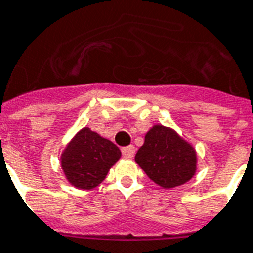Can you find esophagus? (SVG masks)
Instances as JSON below:
<instances>
[{"label":"esophagus","mask_w":253,"mask_h":253,"mask_svg":"<svg viewBox=\"0 0 253 253\" xmlns=\"http://www.w3.org/2000/svg\"><path fill=\"white\" fill-rule=\"evenodd\" d=\"M122 154L125 158H134L135 155V147L134 146H127L122 148Z\"/></svg>","instance_id":"esophagus-1"}]
</instances>
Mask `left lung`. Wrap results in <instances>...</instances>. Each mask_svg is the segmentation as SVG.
I'll return each mask as SVG.
<instances>
[{
    "instance_id": "8db88e82",
    "label": "left lung",
    "mask_w": 253,
    "mask_h": 253,
    "mask_svg": "<svg viewBox=\"0 0 253 253\" xmlns=\"http://www.w3.org/2000/svg\"><path fill=\"white\" fill-rule=\"evenodd\" d=\"M148 178L163 188H175L192 179L198 157L192 144L172 128L154 125L135 155Z\"/></svg>"
}]
</instances>
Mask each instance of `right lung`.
<instances>
[{
    "label": "right lung",
    "instance_id": "add662e5",
    "mask_svg": "<svg viewBox=\"0 0 253 253\" xmlns=\"http://www.w3.org/2000/svg\"><path fill=\"white\" fill-rule=\"evenodd\" d=\"M121 155V150L113 142L84 127L63 150L61 167L71 186L91 190L105 180Z\"/></svg>",
    "mask_w": 253,
    "mask_h": 253
}]
</instances>
